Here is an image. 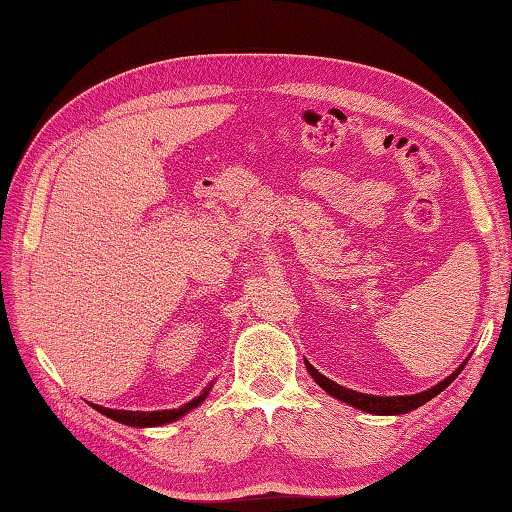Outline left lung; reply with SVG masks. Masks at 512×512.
Wrapping results in <instances>:
<instances>
[{"label":"left lung","instance_id":"8db88e82","mask_svg":"<svg viewBox=\"0 0 512 512\" xmlns=\"http://www.w3.org/2000/svg\"><path fill=\"white\" fill-rule=\"evenodd\" d=\"M464 365H466V361H464L458 369H455V372H453L451 376L444 378L442 383H438L436 387H431V389H427V391H420V394H413V396H372V394H361V391H354V389H347V387L336 385L334 380H330V378H325L323 374H319L317 369H314V367L306 361V367H308L310 376H312L314 380H317L319 387H323L325 391H328L330 396L339 398L341 402H347V405H352V407L361 409V411L376 413V416H398V413H407V411H413V409L422 407L424 402H429L431 398H436V396L440 394V391L447 389V387L453 383V380H455V376H458V374L462 372Z\"/></svg>","mask_w":512,"mask_h":512}]
</instances>
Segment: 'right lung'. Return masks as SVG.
Returning a JSON list of instances; mask_svg holds the SVG:
<instances>
[{
	"label": "right lung",
	"instance_id": "1",
	"mask_svg": "<svg viewBox=\"0 0 512 512\" xmlns=\"http://www.w3.org/2000/svg\"><path fill=\"white\" fill-rule=\"evenodd\" d=\"M211 387H206L202 394L198 398L189 400L187 405H182L180 409H162V411H121V409H107V407H101V405H92L96 411H101L103 416L112 418L116 422L121 424H129V427H160V424H167V422H173L182 418L184 413H189L191 409H195L200 405V402H204L206 394H209Z\"/></svg>",
	"mask_w": 512,
	"mask_h": 512
}]
</instances>
